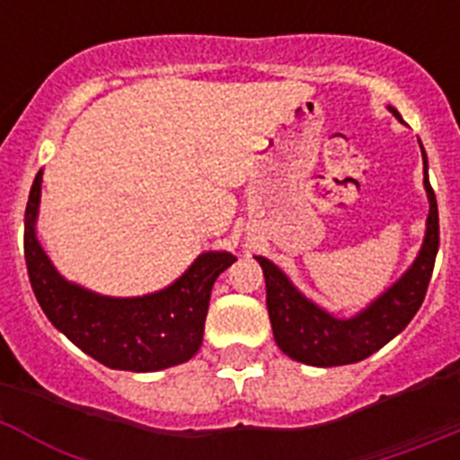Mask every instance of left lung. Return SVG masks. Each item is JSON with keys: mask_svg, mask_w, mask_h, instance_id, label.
Listing matches in <instances>:
<instances>
[{"mask_svg": "<svg viewBox=\"0 0 460 460\" xmlns=\"http://www.w3.org/2000/svg\"><path fill=\"white\" fill-rule=\"evenodd\" d=\"M387 110L398 121H403L396 108L387 105ZM421 158L429 217L420 253L396 283H392L367 308L357 311L350 318H336L334 313L308 299L271 260L255 255L265 274L267 311L274 329V341L290 359L320 368L355 364L371 357L394 336L401 334L414 318V313L420 311L440 246L438 202L429 181V158L424 147Z\"/></svg>", "mask_w": 460, "mask_h": 460, "instance_id": "left-lung-1", "label": "left lung"}]
</instances>
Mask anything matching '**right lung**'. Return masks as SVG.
I'll use <instances>...</instances> for the list:
<instances>
[{
	"label": "right lung",
	"mask_w": 460,
	"mask_h": 460,
	"mask_svg": "<svg viewBox=\"0 0 460 460\" xmlns=\"http://www.w3.org/2000/svg\"><path fill=\"white\" fill-rule=\"evenodd\" d=\"M39 170L24 211V260L40 308L84 355L117 371L152 373L189 361L200 350L209 295L233 265L227 251H205L170 286L140 296H110L64 279L36 237Z\"/></svg>",
	"instance_id": "1"
}]
</instances>
